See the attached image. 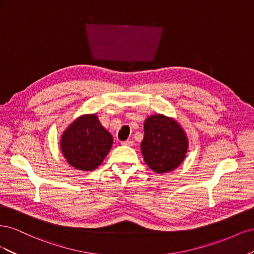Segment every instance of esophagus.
<instances>
[{
	"instance_id": "34e87169",
	"label": "esophagus",
	"mask_w": 254,
	"mask_h": 254,
	"mask_svg": "<svg viewBox=\"0 0 254 254\" xmlns=\"http://www.w3.org/2000/svg\"><path fill=\"white\" fill-rule=\"evenodd\" d=\"M122 145H125V146H132L133 145V141L132 140H127L122 142Z\"/></svg>"
}]
</instances>
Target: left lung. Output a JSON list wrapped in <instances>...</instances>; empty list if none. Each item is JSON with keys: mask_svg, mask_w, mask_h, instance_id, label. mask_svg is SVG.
Wrapping results in <instances>:
<instances>
[{"mask_svg": "<svg viewBox=\"0 0 254 254\" xmlns=\"http://www.w3.org/2000/svg\"><path fill=\"white\" fill-rule=\"evenodd\" d=\"M188 147L186 133L175 120L157 114L145 121L141 150L152 171L162 174L175 170L182 163Z\"/></svg>", "mask_w": 254, "mask_h": 254, "instance_id": "left-lung-1", "label": "left lung"}]
</instances>
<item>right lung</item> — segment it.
Masks as SVG:
<instances>
[{"label": "right lung", "mask_w": 254, "mask_h": 254, "mask_svg": "<svg viewBox=\"0 0 254 254\" xmlns=\"http://www.w3.org/2000/svg\"><path fill=\"white\" fill-rule=\"evenodd\" d=\"M112 135L101 125L95 114L82 115L64 132L60 146L72 166L92 171L101 165L112 146Z\"/></svg>", "instance_id": "right-lung-1"}]
</instances>
